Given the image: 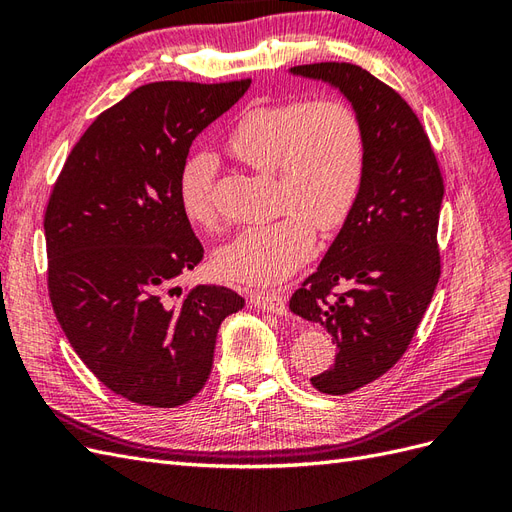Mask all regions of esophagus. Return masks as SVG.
Wrapping results in <instances>:
<instances>
[{
	"mask_svg": "<svg viewBox=\"0 0 512 512\" xmlns=\"http://www.w3.org/2000/svg\"><path fill=\"white\" fill-rule=\"evenodd\" d=\"M252 305L262 309V312H271V314H277V316H284L288 312L286 307V299L282 297L280 292H254L252 294Z\"/></svg>",
	"mask_w": 512,
	"mask_h": 512,
	"instance_id": "34e87169",
	"label": "esophagus"
}]
</instances>
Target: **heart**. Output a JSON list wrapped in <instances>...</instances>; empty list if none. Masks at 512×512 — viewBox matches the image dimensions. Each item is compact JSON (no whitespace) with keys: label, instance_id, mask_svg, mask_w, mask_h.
Wrapping results in <instances>:
<instances>
[{"label":"heart","instance_id":"heart-1","mask_svg":"<svg viewBox=\"0 0 512 512\" xmlns=\"http://www.w3.org/2000/svg\"><path fill=\"white\" fill-rule=\"evenodd\" d=\"M228 151L258 173L277 179V209L269 224L247 226L215 254V265L237 282H282L314 250V226H342L359 200L367 143L363 123L342 100H290L243 113L226 136ZM218 160L194 153L179 173L183 213L203 228L218 226L213 185Z\"/></svg>","mask_w":512,"mask_h":512}]
</instances>
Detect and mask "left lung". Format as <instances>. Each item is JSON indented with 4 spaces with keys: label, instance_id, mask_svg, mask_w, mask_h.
<instances>
[{
    "label": "left lung",
    "instance_id": "8db88e82",
    "mask_svg": "<svg viewBox=\"0 0 512 512\" xmlns=\"http://www.w3.org/2000/svg\"><path fill=\"white\" fill-rule=\"evenodd\" d=\"M292 74L339 89L359 115L363 188L318 269L292 294L290 312L327 329L335 365L314 389L346 395L386 374L408 350L440 280L438 220L444 183L408 102L374 74L322 61Z\"/></svg>",
    "mask_w": 512,
    "mask_h": 512
}]
</instances>
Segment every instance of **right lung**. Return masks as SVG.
I'll list each match as a JSON object with an SVG mask.
<instances>
[{"instance_id": "obj_1", "label": "right lung", "mask_w": 512, "mask_h": 512, "mask_svg": "<svg viewBox=\"0 0 512 512\" xmlns=\"http://www.w3.org/2000/svg\"><path fill=\"white\" fill-rule=\"evenodd\" d=\"M160 81L91 123L44 213L49 297L68 342L113 393L177 408L203 389L215 337L243 297L175 280L203 260L179 203L194 138L250 87Z\"/></svg>"}]
</instances>
